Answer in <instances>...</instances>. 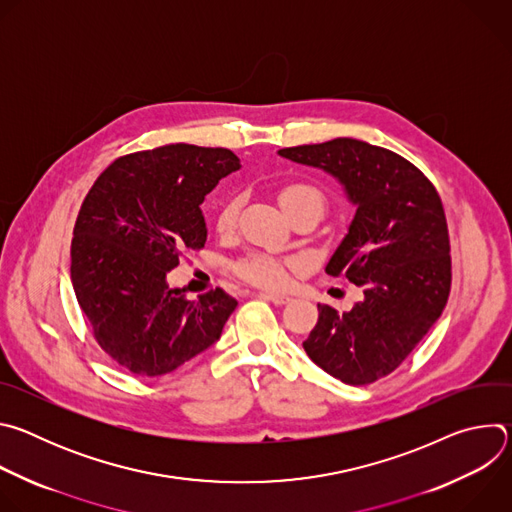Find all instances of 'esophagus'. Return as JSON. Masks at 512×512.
Instances as JSON below:
<instances>
[{
	"label": "esophagus",
	"mask_w": 512,
	"mask_h": 512,
	"mask_svg": "<svg viewBox=\"0 0 512 512\" xmlns=\"http://www.w3.org/2000/svg\"><path fill=\"white\" fill-rule=\"evenodd\" d=\"M259 298L269 300V302H273L275 306H283V304H287V302L291 300L289 296H285V294H273V291H259Z\"/></svg>",
	"instance_id": "34e87169"
}]
</instances>
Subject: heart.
Returning <instances> with one entry per match:
<instances>
[{
	"label": "heart",
	"instance_id": "obj_1",
	"mask_svg": "<svg viewBox=\"0 0 512 512\" xmlns=\"http://www.w3.org/2000/svg\"><path fill=\"white\" fill-rule=\"evenodd\" d=\"M279 202L285 214L294 208H312L318 214H322L324 210V194L312 184H289L281 188ZM237 212H239V200L237 198L227 200L216 218L218 231L221 233L231 231L237 221ZM287 267H289L287 261H281L269 255H253L243 259L237 265V273L255 285L281 287L287 281Z\"/></svg>",
	"mask_w": 512,
	"mask_h": 512
}]
</instances>
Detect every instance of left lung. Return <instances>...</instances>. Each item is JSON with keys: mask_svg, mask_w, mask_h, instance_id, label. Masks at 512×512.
<instances>
[{"mask_svg": "<svg viewBox=\"0 0 512 512\" xmlns=\"http://www.w3.org/2000/svg\"><path fill=\"white\" fill-rule=\"evenodd\" d=\"M340 182L356 212L326 265L362 289L350 312L318 304L308 356L346 385L393 373L442 316L452 283L446 214L405 158L350 137L277 152Z\"/></svg>", "mask_w": 512, "mask_h": 512, "instance_id": "8db88e82", "label": "left lung"}]
</instances>
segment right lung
Here are the masks:
<instances>
[{
  "label": "right lung",
  "mask_w": 512,
  "mask_h": 512,
  "mask_svg": "<svg viewBox=\"0 0 512 512\" xmlns=\"http://www.w3.org/2000/svg\"><path fill=\"white\" fill-rule=\"evenodd\" d=\"M241 160L174 143L115 160L89 190L70 247V279L99 346L137 377L176 371L223 334L237 300L221 287L170 289L180 251L206 243L200 204Z\"/></svg>",
  "instance_id": "1"
}]
</instances>
